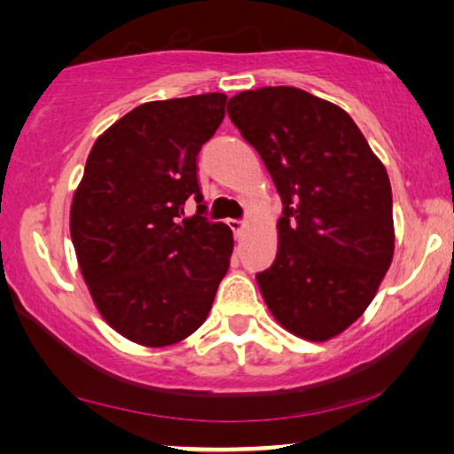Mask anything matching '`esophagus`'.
<instances>
[{"label": "esophagus", "instance_id": "1", "mask_svg": "<svg viewBox=\"0 0 454 454\" xmlns=\"http://www.w3.org/2000/svg\"><path fill=\"white\" fill-rule=\"evenodd\" d=\"M227 225H229V229H231L235 235H241V231H244V227H246V223L241 221V219H229Z\"/></svg>", "mask_w": 454, "mask_h": 454}]
</instances>
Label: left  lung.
<instances>
[{
    "mask_svg": "<svg viewBox=\"0 0 454 454\" xmlns=\"http://www.w3.org/2000/svg\"><path fill=\"white\" fill-rule=\"evenodd\" d=\"M227 114L283 202L277 258L256 275L266 306L297 337L331 339L370 306L393 260L387 169L349 114L301 89L239 92Z\"/></svg>",
    "mask_w": 454,
    "mask_h": 454,
    "instance_id": "left-lung-1",
    "label": "left lung"
}]
</instances>
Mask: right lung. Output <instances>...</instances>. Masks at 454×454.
<instances>
[{
	"label": "right lung",
	"mask_w": 454,
	"mask_h": 454,
	"mask_svg": "<svg viewBox=\"0 0 454 454\" xmlns=\"http://www.w3.org/2000/svg\"><path fill=\"white\" fill-rule=\"evenodd\" d=\"M221 92L138 105L86 159L70 231L103 318L140 345L190 337L227 275L233 233L207 219L198 153L225 117ZM197 202V213L183 215Z\"/></svg>",
	"instance_id": "obj_1"
}]
</instances>
